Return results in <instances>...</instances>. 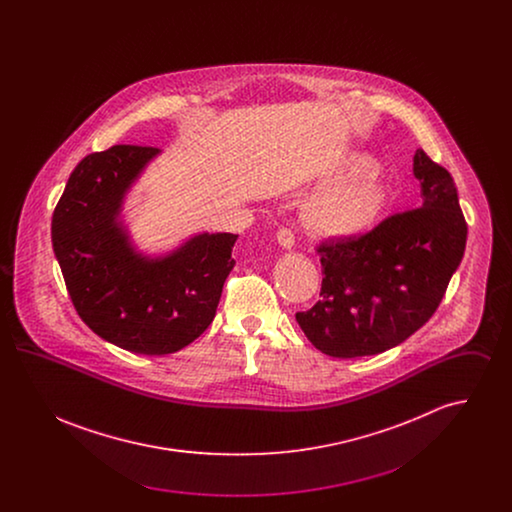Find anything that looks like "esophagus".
I'll return each mask as SVG.
<instances>
[{
    "instance_id": "esophagus-1",
    "label": "esophagus",
    "mask_w": 512,
    "mask_h": 512,
    "mask_svg": "<svg viewBox=\"0 0 512 512\" xmlns=\"http://www.w3.org/2000/svg\"><path fill=\"white\" fill-rule=\"evenodd\" d=\"M276 240H278V244L282 245V247L292 249L293 245H295V234H293L292 228H288V226L278 228V232H276Z\"/></svg>"
}]
</instances>
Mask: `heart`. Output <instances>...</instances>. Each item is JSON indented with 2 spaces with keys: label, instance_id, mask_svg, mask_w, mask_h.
Listing matches in <instances>:
<instances>
[{
  "label": "heart",
  "instance_id": "1",
  "mask_svg": "<svg viewBox=\"0 0 512 512\" xmlns=\"http://www.w3.org/2000/svg\"><path fill=\"white\" fill-rule=\"evenodd\" d=\"M366 159L351 163L347 174L365 171ZM388 199L380 174L366 171L315 195L307 205L305 224L322 236H353L380 217Z\"/></svg>",
  "mask_w": 512,
  "mask_h": 512
}]
</instances>
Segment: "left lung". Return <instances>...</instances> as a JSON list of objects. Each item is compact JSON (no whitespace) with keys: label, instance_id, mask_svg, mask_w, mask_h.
<instances>
[{"label":"left lung","instance_id":"1","mask_svg":"<svg viewBox=\"0 0 512 512\" xmlns=\"http://www.w3.org/2000/svg\"><path fill=\"white\" fill-rule=\"evenodd\" d=\"M414 176L420 207L317 245L320 301L295 320L330 357L378 355L413 336L438 311L461 265L468 226L453 176L424 149L414 153Z\"/></svg>","mask_w":512,"mask_h":512}]
</instances>
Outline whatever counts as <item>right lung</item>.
Wrapping results in <instances>:
<instances>
[{"mask_svg":"<svg viewBox=\"0 0 512 512\" xmlns=\"http://www.w3.org/2000/svg\"><path fill=\"white\" fill-rule=\"evenodd\" d=\"M159 153L113 146L71 172L51 219V244L78 317L99 338L140 355H169L213 322L236 265V234H201L159 261L136 255L117 224L122 195Z\"/></svg>","mask_w":512,"mask_h":512,"instance_id":"obj_1","label":"right lung"}]
</instances>
